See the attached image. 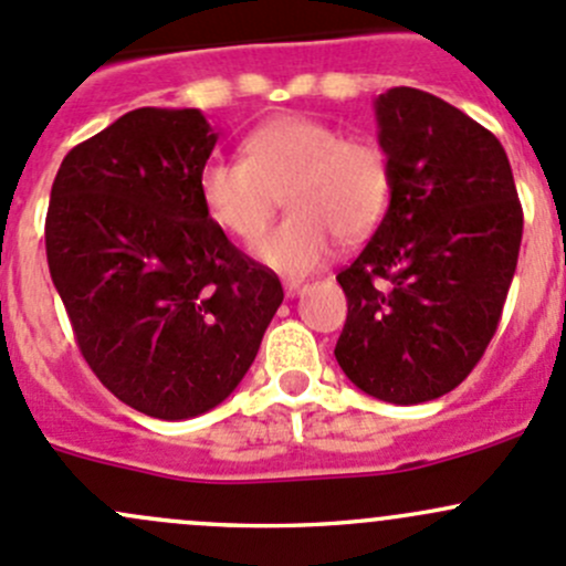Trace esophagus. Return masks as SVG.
Here are the masks:
<instances>
[{
  "mask_svg": "<svg viewBox=\"0 0 566 566\" xmlns=\"http://www.w3.org/2000/svg\"><path fill=\"white\" fill-rule=\"evenodd\" d=\"M303 290H306V284L303 282H284V293H287V298H295V295H301Z\"/></svg>",
  "mask_w": 566,
  "mask_h": 566,
  "instance_id": "esophagus-1",
  "label": "esophagus"
}]
</instances>
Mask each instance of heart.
Masks as SVG:
<instances>
[{"label":"heart","instance_id":"obj_1","mask_svg":"<svg viewBox=\"0 0 566 566\" xmlns=\"http://www.w3.org/2000/svg\"><path fill=\"white\" fill-rule=\"evenodd\" d=\"M282 192L293 211L252 252L273 271L303 276L331 258L338 233L360 238L377 228L390 200L388 157L377 143L287 113L249 133L243 157H211L200 170L208 217L235 238L258 235Z\"/></svg>","mask_w":566,"mask_h":566}]
</instances>
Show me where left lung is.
Wrapping results in <instances>:
<instances>
[{"instance_id":"8db88e82","label":"left lung","mask_w":566,"mask_h":566,"mask_svg":"<svg viewBox=\"0 0 566 566\" xmlns=\"http://www.w3.org/2000/svg\"><path fill=\"white\" fill-rule=\"evenodd\" d=\"M390 206L338 273L336 360L388 403H423L469 377L496 333L518 265L523 211L496 135L420 88L374 99Z\"/></svg>"}]
</instances>
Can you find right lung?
<instances>
[{
    "label": "right lung",
    "mask_w": 566,
    "mask_h": 566,
    "mask_svg": "<svg viewBox=\"0 0 566 566\" xmlns=\"http://www.w3.org/2000/svg\"><path fill=\"white\" fill-rule=\"evenodd\" d=\"M219 135L198 108H138L78 143L51 187L45 252L99 382L148 418L219 407L284 290L200 200Z\"/></svg>",
    "instance_id": "right-lung-1"
}]
</instances>
